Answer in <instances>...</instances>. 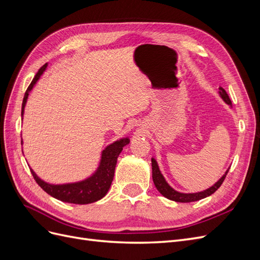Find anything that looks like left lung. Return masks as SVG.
<instances>
[{"mask_svg": "<svg viewBox=\"0 0 260 260\" xmlns=\"http://www.w3.org/2000/svg\"><path fill=\"white\" fill-rule=\"evenodd\" d=\"M219 95L220 98H221L224 103H226L228 105H232L231 103V100L229 98V95H228L226 92L222 89L220 88V91H219ZM228 171H229V169H228L225 171V174L220 178L217 182L210 186L209 188H207V190H204L202 192H198V193H181V192H178L176 191L175 188H172L166 180H165L162 174L159 170V167H158V164H157L156 159L155 158H152V176H153V181H154V184L156 186L157 190H158V192L165 196V198L170 200V201H175V202H178V203H190V202H196V201H200L202 199H205L207 198V196L214 194L218 188L220 187V185L222 184L223 180L228 174Z\"/></svg>", "mask_w": 260, "mask_h": 260, "instance_id": "obj_1", "label": "left lung"}]
</instances>
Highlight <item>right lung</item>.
<instances>
[{"instance_id": "1", "label": "right lung", "mask_w": 260, "mask_h": 260, "mask_svg": "<svg viewBox=\"0 0 260 260\" xmlns=\"http://www.w3.org/2000/svg\"><path fill=\"white\" fill-rule=\"evenodd\" d=\"M48 67V64L43 65L39 72L37 73L34 80L31 81L30 85L25 93L21 106V117L25 114V107L28 100V95L30 91L34 89V86L40 79L41 76L44 74ZM130 143L129 138H122L115 141L114 143L107 145L101 155V160L99 164L98 169L93 174L84 180L78 181V182L72 183H62V184H52L45 182L44 180L39 178L36 172L30 168L31 174H32L37 183L42 187L46 193L53 196L54 199L59 200L65 203L78 204V205H85V204H91L98 202L103 199L107 194L109 187L112 185L115 168L117 164V158L121 153L122 148ZM22 144V141H21Z\"/></svg>"}]
</instances>
